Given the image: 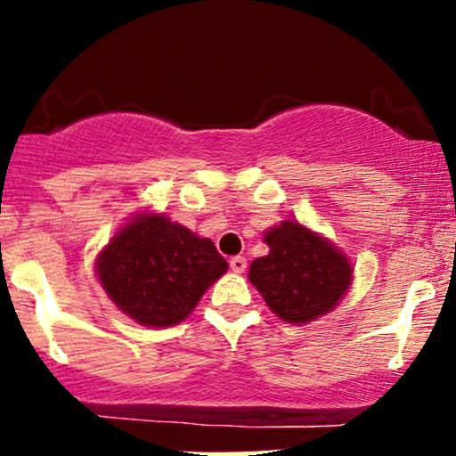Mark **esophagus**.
<instances>
[{
  "instance_id": "1",
  "label": "esophagus",
  "mask_w": 456,
  "mask_h": 456,
  "mask_svg": "<svg viewBox=\"0 0 456 456\" xmlns=\"http://www.w3.org/2000/svg\"><path fill=\"white\" fill-rule=\"evenodd\" d=\"M229 266H232L233 273H242V271L247 269V257L245 256H233L232 260H229Z\"/></svg>"
}]
</instances>
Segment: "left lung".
I'll use <instances>...</instances> for the list:
<instances>
[{
	"label": "left lung",
	"mask_w": 456,
	"mask_h": 456,
	"mask_svg": "<svg viewBox=\"0 0 456 456\" xmlns=\"http://www.w3.org/2000/svg\"><path fill=\"white\" fill-rule=\"evenodd\" d=\"M269 254L249 266V282L266 306L289 324H306L329 314L346 296L353 265L346 254L296 220L265 232Z\"/></svg>",
	"instance_id": "left-lung-1"
}]
</instances>
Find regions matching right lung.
<instances>
[{"label": "right lung", "instance_id": "right-lung-1", "mask_svg": "<svg viewBox=\"0 0 456 456\" xmlns=\"http://www.w3.org/2000/svg\"><path fill=\"white\" fill-rule=\"evenodd\" d=\"M227 269L209 238L147 211L127 220L96 257V275L110 300L151 329L185 320Z\"/></svg>", "mask_w": 456, "mask_h": 456}]
</instances>
